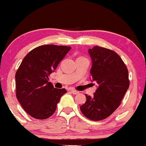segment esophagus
Here are the masks:
<instances>
[{
  "instance_id": "esophagus-1",
  "label": "esophagus",
  "mask_w": 146,
  "mask_h": 146,
  "mask_svg": "<svg viewBox=\"0 0 146 146\" xmlns=\"http://www.w3.org/2000/svg\"><path fill=\"white\" fill-rule=\"evenodd\" d=\"M70 92L73 94H79V92H77V91H76V90L71 89V90H70Z\"/></svg>"
}]
</instances>
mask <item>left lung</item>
<instances>
[{
	"instance_id": "obj_1",
	"label": "left lung",
	"mask_w": 146,
	"mask_h": 146,
	"mask_svg": "<svg viewBox=\"0 0 146 146\" xmlns=\"http://www.w3.org/2000/svg\"><path fill=\"white\" fill-rule=\"evenodd\" d=\"M88 52L92 62L90 78L98 86L94 96L86 94V102L80 109L86 117L99 121L110 116L120 104L130 85L128 70L112 50L95 46Z\"/></svg>"
}]
</instances>
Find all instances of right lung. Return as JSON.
Wrapping results in <instances>:
<instances>
[{
  "instance_id": "1",
  "label": "right lung",
  "mask_w": 146,
  "mask_h": 146,
  "mask_svg": "<svg viewBox=\"0 0 146 146\" xmlns=\"http://www.w3.org/2000/svg\"><path fill=\"white\" fill-rule=\"evenodd\" d=\"M71 49L67 46L42 45L24 57L16 73V98L32 117L44 119L55 111L65 88H54L49 76Z\"/></svg>"
}]
</instances>
